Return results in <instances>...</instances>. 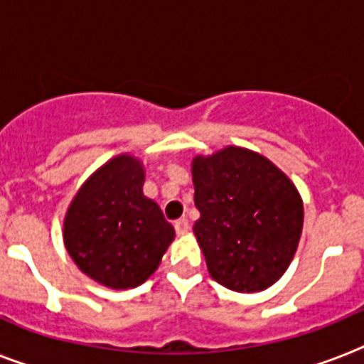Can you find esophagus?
Wrapping results in <instances>:
<instances>
[{
  "instance_id": "34e87169",
  "label": "esophagus",
  "mask_w": 364,
  "mask_h": 364,
  "mask_svg": "<svg viewBox=\"0 0 364 364\" xmlns=\"http://www.w3.org/2000/svg\"><path fill=\"white\" fill-rule=\"evenodd\" d=\"M175 230L178 234H184L189 230V221L186 218H180L175 221Z\"/></svg>"
}]
</instances>
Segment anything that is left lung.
Listing matches in <instances>:
<instances>
[{
  "label": "left lung",
  "mask_w": 364,
  "mask_h": 364,
  "mask_svg": "<svg viewBox=\"0 0 364 364\" xmlns=\"http://www.w3.org/2000/svg\"><path fill=\"white\" fill-rule=\"evenodd\" d=\"M193 225L208 272L234 292L272 287L296 253L303 203L296 186L264 156L227 146L193 160Z\"/></svg>",
  "instance_id": "1"
}]
</instances>
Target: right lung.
Wrapping results in <instances>:
<instances>
[{
  "label": "right lung",
  "instance_id": "obj_1",
  "mask_svg": "<svg viewBox=\"0 0 364 364\" xmlns=\"http://www.w3.org/2000/svg\"><path fill=\"white\" fill-rule=\"evenodd\" d=\"M145 173L119 156L81 186L65 218V245L77 268L109 288H134L156 272L173 225L143 195Z\"/></svg>",
  "mask_w": 364,
  "mask_h": 364
}]
</instances>
